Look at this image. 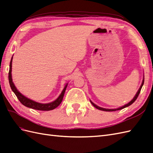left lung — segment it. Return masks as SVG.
Returning <instances> with one entry per match:
<instances>
[{
    "label": "left lung",
    "instance_id": "1",
    "mask_svg": "<svg viewBox=\"0 0 153 153\" xmlns=\"http://www.w3.org/2000/svg\"><path fill=\"white\" fill-rule=\"evenodd\" d=\"M143 83H144V79H143L142 83V85H141L140 87L139 90L138 91V92H137V93L136 94V95H135V96L134 97V98H133V99L130 101V102L128 103H127V104H126V105H125L124 106H122V107H120V108H114V109H108V108H102V107H98V106H97V105H96V104H94V103L93 102H92L91 101V103H92V105H93L94 107H96V108H97V109H99V110H100V111L111 112V111H119V110H121V109H123V108H125V107H128V106H130L131 105H132L133 103L134 102V101H136V100L137 99V97H138V96H139V94H140V91H141V89H142V86H143Z\"/></svg>",
    "mask_w": 153,
    "mask_h": 153
}]
</instances>
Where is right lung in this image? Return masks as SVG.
Wrapping results in <instances>:
<instances>
[{"mask_svg":"<svg viewBox=\"0 0 153 153\" xmlns=\"http://www.w3.org/2000/svg\"><path fill=\"white\" fill-rule=\"evenodd\" d=\"M12 60H13V57H11V59L10 61V70H9V73H8V79H9V83L10 87L12 90V91L15 93V94L16 95L17 97L18 100L20 101V102L25 106L35 109V110H38V111H51L53 110V109L56 108L59 105L61 104L62 102V98H63V96L65 94V92L66 91V88L67 87L68 84H66L65 85V88L62 90V92L61 93V94L59 95L57 98L52 101L51 103H40L36 102V101H34L32 100H30L28 97H25L24 95H22V94L19 92L17 88L15 87V86L13 83V82L12 81V77H11V67H12Z\"/></svg>","mask_w":153,"mask_h":153,"instance_id":"1","label":"right lung"}]
</instances>
